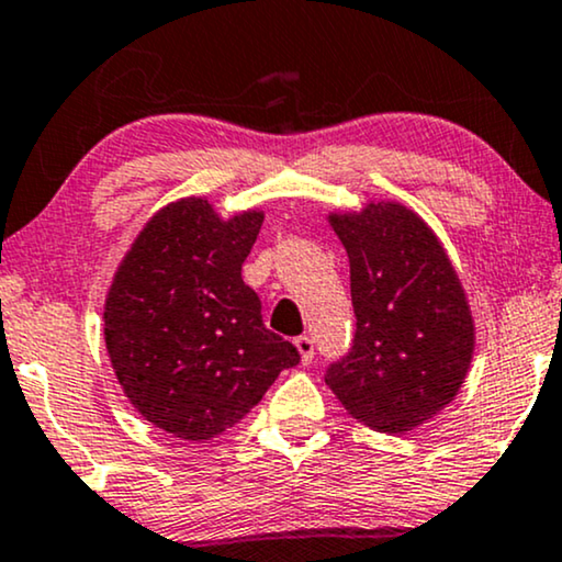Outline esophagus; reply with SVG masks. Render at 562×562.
<instances>
[{
	"label": "esophagus",
	"instance_id": "1",
	"mask_svg": "<svg viewBox=\"0 0 562 562\" xmlns=\"http://www.w3.org/2000/svg\"><path fill=\"white\" fill-rule=\"evenodd\" d=\"M294 346H296V351H300L302 364L313 362V357H315V344H313V338H310V336L294 338Z\"/></svg>",
	"mask_w": 562,
	"mask_h": 562
}]
</instances>
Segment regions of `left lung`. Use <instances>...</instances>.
I'll list each match as a JSON object with an SVG mask.
<instances>
[{"label": "left lung", "mask_w": 562, "mask_h": 562, "mask_svg": "<svg viewBox=\"0 0 562 562\" xmlns=\"http://www.w3.org/2000/svg\"><path fill=\"white\" fill-rule=\"evenodd\" d=\"M328 224L349 255L357 334L325 383L362 425L408 432L456 398L472 367L467 292L438 234L396 200L334 211Z\"/></svg>", "instance_id": "8db88e82"}]
</instances>
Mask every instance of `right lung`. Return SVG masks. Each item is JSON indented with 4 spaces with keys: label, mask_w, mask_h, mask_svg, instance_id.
Returning a JSON list of instances; mask_svg holds the SVG:
<instances>
[{
    "label": "right lung",
    "mask_w": 562,
    "mask_h": 562,
    "mask_svg": "<svg viewBox=\"0 0 562 562\" xmlns=\"http://www.w3.org/2000/svg\"><path fill=\"white\" fill-rule=\"evenodd\" d=\"M262 218L260 207L221 218L207 198H179L145 221L114 270L103 341L116 383L179 440L218 438L300 362L241 281Z\"/></svg>",
    "instance_id": "obj_1"
}]
</instances>
